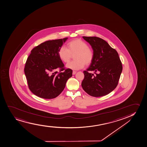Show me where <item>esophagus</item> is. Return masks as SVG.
Segmentation results:
<instances>
[{
    "mask_svg": "<svg viewBox=\"0 0 147 147\" xmlns=\"http://www.w3.org/2000/svg\"><path fill=\"white\" fill-rule=\"evenodd\" d=\"M76 72H76V71H73L72 74L73 75L75 74H76Z\"/></svg>",
    "mask_w": 147,
    "mask_h": 147,
    "instance_id": "obj_1",
    "label": "esophagus"
}]
</instances>
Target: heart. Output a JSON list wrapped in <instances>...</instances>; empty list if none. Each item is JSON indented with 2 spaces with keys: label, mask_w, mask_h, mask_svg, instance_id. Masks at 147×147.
Masks as SVG:
<instances>
[{
  "label": "heart",
  "mask_w": 147,
  "mask_h": 147,
  "mask_svg": "<svg viewBox=\"0 0 147 147\" xmlns=\"http://www.w3.org/2000/svg\"><path fill=\"white\" fill-rule=\"evenodd\" d=\"M58 56L64 63H68L73 55L74 60L66 64V67L72 70L83 68L89 65L94 59V51L88 43L81 39H75L68 42L67 48L62 46L59 49Z\"/></svg>",
  "instance_id": "heart-1"
}]
</instances>
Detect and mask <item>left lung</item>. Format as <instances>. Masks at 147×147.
Masks as SVG:
<instances>
[{"label": "left lung", "instance_id": "1", "mask_svg": "<svg viewBox=\"0 0 147 147\" xmlns=\"http://www.w3.org/2000/svg\"><path fill=\"white\" fill-rule=\"evenodd\" d=\"M92 46L94 59L86 70L82 86L93 97L105 96L113 90L118 84L123 66L117 51L107 41L96 36H83ZM94 71V76L89 72Z\"/></svg>", "mask_w": 147, "mask_h": 147}]
</instances>
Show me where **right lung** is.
<instances>
[{
    "label": "right lung",
    "instance_id": "add662e5",
    "mask_svg": "<svg viewBox=\"0 0 147 147\" xmlns=\"http://www.w3.org/2000/svg\"><path fill=\"white\" fill-rule=\"evenodd\" d=\"M67 39L48 40L31 51L25 63L24 73L28 88L36 96L46 99L57 97L72 76V70L65 68L58 55V50Z\"/></svg>",
    "mask_w": 147,
    "mask_h": 147
}]
</instances>
